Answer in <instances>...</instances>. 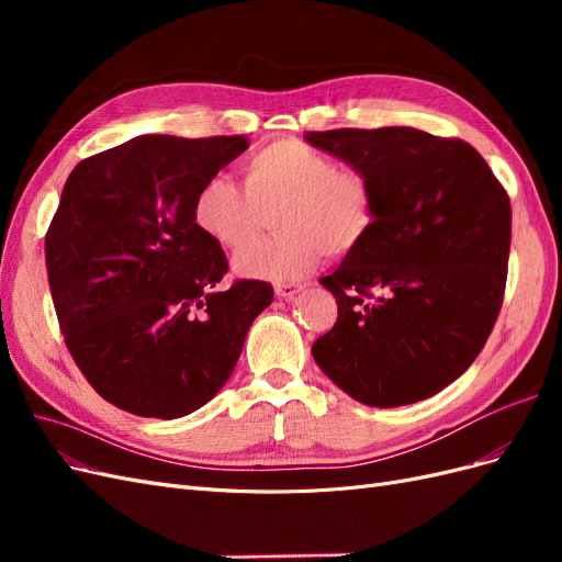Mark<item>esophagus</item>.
I'll return each instance as SVG.
<instances>
[{
	"label": "esophagus",
	"instance_id": "1",
	"mask_svg": "<svg viewBox=\"0 0 562 562\" xmlns=\"http://www.w3.org/2000/svg\"><path fill=\"white\" fill-rule=\"evenodd\" d=\"M302 288H304L302 283H277V285H274V295L288 300V297H293L295 293H300Z\"/></svg>",
	"mask_w": 562,
	"mask_h": 562
}]
</instances>
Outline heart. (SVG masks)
I'll return each instance as SVG.
<instances>
[{
	"label": "heart",
	"instance_id": "b5f03b06",
	"mask_svg": "<svg viewBox=\"0 0 562 562\" xmlns=\"http://www.w3.org/2000/svg\"><path fill=\"white\" fill-rule=\"evenodd\" d=\"M272 215L278 234L251 241ZM192 217L203 236L236 250L234 271L244 279L291 283L321 262L323 252L347 255L363 244L375 223L368 178L297 138L252 151L244 161V190L225 176L199 187Z\"/></svg>",
	"mask_w": 562,
	"mask_h": 562
}]
</instances>
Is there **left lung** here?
<instances>
[{"label": "left lung", "mask_w": 562, "mask_h": 562, "mask_svg": "<svg viewBox=\"0 0 562 562\" xmlns=\"http://www.w3.org/2000/svg\"><path fill=\"white\" fill-rule=\"evenodd\" d=\"M310 145L368 178L375 223L330 277V333L312 345L326 375L370 407L438 394L495 326L512 248V203L464 140L411 126L337 128Z\"/></svg>", "instance_id": "obj_1"}]
</instances>
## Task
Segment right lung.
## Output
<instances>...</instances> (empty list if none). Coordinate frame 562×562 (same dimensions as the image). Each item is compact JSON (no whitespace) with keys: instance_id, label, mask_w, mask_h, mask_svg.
Listing matches in <instances>:
<instances>
[{"instance_id":"obj_1","label":"right lung","mask_w":562,"mask_h":562,"mask_svg":"<svg viewBox=\"0 0 562 562\" xmlns=\"http://www.w3.org/2000/svg\"><path fill=\"white\" fill-rule=\"evenodd\" d=\"M244 135H138L75 166L46 234L50 297L83 378L122 411L176 419L229 380L274 291L236 281L192 217Z\"/></svg>"}]
</instances>
